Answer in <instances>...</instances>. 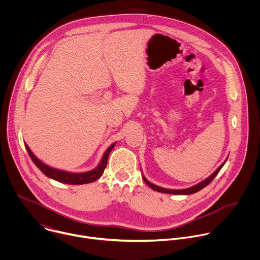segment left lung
<instances>
[{"label": "left lung", "instance_id": "left-lung-1", "mask_svg": "<svg viewBox=\"0 0 260 260\" xmlns=\"http://www.w3.org/2000/svg\"><path fill=\"white\" fill-rule=\"evenodd\" d=\"M226 162V160L222 164L210 177H208L206 180H204V181H202V182H200L199 184H197V185H194V186H192V187H189V188H186V189H167V188H162V187H159V186H157V185H154V184H152L151 182H149L148 181L144 176H143V180L145 181V183L148 185V186H149L150 188H152L153 190H155V191H158V192H162V193H170V194H192V193H196V192H198V191H200L201 189H203V188H205L208 184H210L212 181H213V179L217 176V174L220 172V170L222 169V167L224 166V164Z\"/></svg>", "mask_w": 260, "mask_h": 260}]
</instances>
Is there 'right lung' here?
<instances>
[{
  "instance_id": "right-lung-1",
  "label": "right lung",
  "mask_w": 260,
  "mask_h": 260,
  "mask_svg": "<svg viewBox=\"0 0 260 260\" xmlns=\"http://www.w3.org/2000/svg\"><path fill=\"white\" fill-rule=\"evenodd\" d=\"M116 143H113L111 145L108 149L106 150L105 154L103 155V158L100 162V165L94 169L91 170L89 172H85V173H69V172H64V171H60V170H56L53 169L47 165H45L44 162H42L40 159L37 158L34 153L30 151V149L28 148V146L26 144L25 148L27 150V153L29 155V157L31 158L32 162L38 167V169H40V171L47 176L48 178H51L53 180H56L58 182L61 183H66V184H72V185H79V184H86V183H91L95 180H98L104 173L106 167H107V162H108V157L110 152L112 151V149L114 148Z\"/></svg>"
}]
</instances>
